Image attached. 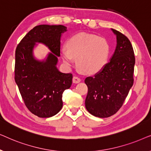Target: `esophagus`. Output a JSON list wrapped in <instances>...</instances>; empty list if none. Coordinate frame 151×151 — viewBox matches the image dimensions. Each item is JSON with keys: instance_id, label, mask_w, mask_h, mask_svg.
Segmentation results:
<instances>
[{"instance_id": "1", "label": "esophagus", "mask_w": 151, "mask_h": 151, "mask_svg": "<svg viewBox=\"0 0 151 151\" xmlns=\"http://www.w3.org/2000/svg\"><path fill=\"white\" fill-rule=\"evenodd\" d=\"M81 81L80 78H78V76H73V83H79V82Z\"/></svg>"}]
</instances>
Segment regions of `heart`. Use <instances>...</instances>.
<instances>
[{
    "label": "heart",
    "mask_w": 151,
    "mask_h": 151,
    "mask_svg": "<svg viewBox=\"0 0 151 151\" xmlns=\"http://www.w3.org/2000/svg\"><path fill=\"white\" fill-rule=\"evenodd\" d=\"M66 50L60 52L61 58L66 65L71 67L76 59L78 69L84 73L98 72L106 63L109 46L103 37L81 33L71 37L66 44Z\"/></svg>",
    "instance_id": "obj_1"
}]
</instances>
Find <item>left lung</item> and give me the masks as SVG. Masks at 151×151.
Returning <instances> with one entry per match:
<instances>
[{
    "instance_id": "1",
    "label": "left lung",
    "mask_w": 151,
    "mask_h": 151,
    "mask_svg": "<svg viewBox=\"0 0 151 151\" xmlns=\"http://www.w3.org/2000/svg\"><path fill=\"white\" fill-rule=\"evenodd\" d=\"M117 46L109 63L94 76L84 80L88 87L85 107L91 114L104 118L116 113L133 84L135 58L129 38L111 29Z\"/></svg>"
}]
</instances>
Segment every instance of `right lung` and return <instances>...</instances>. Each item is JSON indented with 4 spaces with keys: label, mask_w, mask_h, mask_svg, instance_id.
Wrapping results in <instances>:
<instances>
[{
    "label": "right lung",
    "mask_w": 151,
    "mask_h": 151,
    "mask_svg": "<svg viewBox=\"0 0 151 151\" xmlns=\"http://www.w3.org/2000/svg\"><path fill=\"white\" fill-rule=\"evenodd\" d=\"M67 31L63 25L40 24L30 30L16 47L15 81L25 106L39 117H50L63 107L64 91L71 87L73 76L62 73L56 67L60 55V37ZM36 42L52 51L45 61L32 55Z\"/></svg>",
    "instance_id": "1"
}]
</instances>
